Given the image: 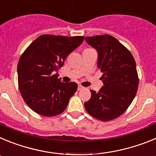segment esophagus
<instances>
[{"label":"esophagus","mask_w":156,"mask_h":156,"mask_svg":"<svg viewBox=\"0 0 156 156\" xmlns=\"http://www.w3.org/2000/svg\"><path fill=\"white\" fill-rule=\"evenodd\" d=\"M83 87L81 86V85H79V86H78V90H83Z\"/></svg>","instance_id":"obj_1"}]
</instances>
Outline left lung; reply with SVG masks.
<instances>
[{
    "label": "left lung",
    "mask_w": 156,
    "mask_h": 156,
    "mask_svg": "<svg viewBox=\"0 0 156 156\" xmlns=\"http://www.w3.org/2000/svg\"><path fill=\"white\" fill-rule=\"evenodd\" d=\"M87 42L98 53V67L103 73L104 86L98 92L90 90L91 97L85 109L101 121H110L122 115L133 101L138 88L136 62L132 54L108 34L87 37Z\"/></svg>",
    "instance_id": "obj_1"
}]
</instances>
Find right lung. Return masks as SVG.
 Listing matches in <instances>:
<instances>
[{
  "instance_id": "right-lung-1",
  "label": "right lung",
  "mask_w": 156,
  "mask_h": 156,
  "mask_svg": "<svg viewBox=\"0 0 156 156\" xmlns=\"http://www.w3.org/2000/svg\"><path fill=\"white\" fill-rule=\"evenodd\" d=\"M84 37L44 34L25 50L18 63L19 91L27 105L44 116H55L66 110L77 90L74 82L63 83L55 72Z\"/></svg>"
}]
</instances>
